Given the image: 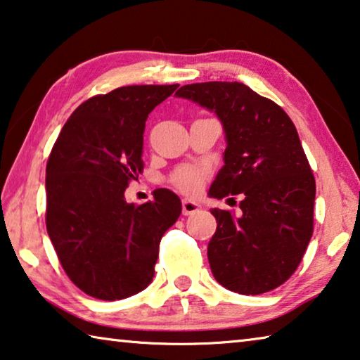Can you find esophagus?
Returning <instances> with one entry per match:
<instances>
[{
	"label": "esophagus",
	"mask_w": 360,
	"mask_h": 360,
	"mask_svg": "<svg viewBox=\"0 0 360 360\" xmlns=\"http://www.w3.org/2000/svg\"><path fill=\"white\" fill-rule=\"evenodd\" d=\"M198 210H200V205H198L197 202L189 200V198H184V200H182V213H184L186 216L197 213Z\"/></svg>",
	"instance_id": "1"
}]
</instances>
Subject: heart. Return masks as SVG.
Instances as JSON below:
<instances>
[{
	"label": "heart",
	"instance_id": "b5f03b06",
	"mask_svg": "<svg viewBox=\"0 0 360 360\" xmlns=\"http://www.w3.org/2000/svg\"><path fill=\"white\" fill-rule=\"evenodd\" d=\"M205 179L203 169L195 167H181L171 176V181L176 187H179L186 193H195L202 189Z\"/></svg>",
	"mask_w": 360,
	"mask_h": 360
}]
</instances>
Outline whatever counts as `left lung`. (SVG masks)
I'll return each mask as SVG.
<instances>
[{
  "instance_id": "1",
  "label": "left lung",
  "mask_w": 360,
  "mask_h": 360,
  "mask_svg": "<svg viewBox=\"0 0 360 360\" xmlns=\"http://www.w3.org/2000/svg\"><path fill=\"white\" fill-rule=\"evenodd\" d=\"M176 96L214 112L224 129V167L208 195H243L238 218L211 210V272L231 292H271L296 271L312 237L316 181L298 131L282 107L243 83L186 84Z\"/></svg>"
}]
</instances>
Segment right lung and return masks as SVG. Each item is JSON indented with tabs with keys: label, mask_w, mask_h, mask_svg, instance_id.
Here are the masks:
<instances>
[{
	"label": "right lung",
	"mask_w": 360,
	"mask_h": 360,
	"mask_svg": "<svg viewBox=\"0 0 360 360\" xmlns=\"http://www.w3.org/2000/svg\"><path fill=\"white\" fill-rule=\"evenodd\" d=\"M178 84H133L75 108L46 165V229L67 276L104 301L144 290L155 274L160 240L182 205L168 189L142 205L124 198L142 173L146 120Z\"/></svg>",
	"instance_id": "1"
}]
</instances>
